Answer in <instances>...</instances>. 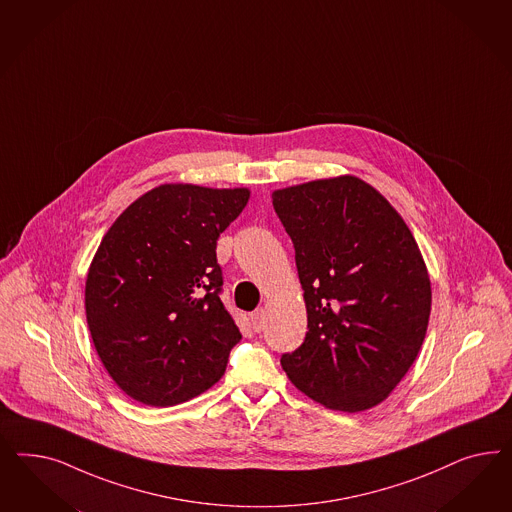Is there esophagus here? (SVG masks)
<instances>
[{"instance_id":"34e87169","label":"esophagus","mask_w":512,"mask_h":512,"mask_svg":"<svg viewBox=\"0 0 512 512\" xmlns=\"http://www.w3.org/2000/svg\"><path fill=\"white\" fill-rule=\"evenodd\" d=\"M264 319H266V311L263 308H259V310L253 311L251 313V325L253 328L259 332V330H263Z\"/></svg>"}]
</instances>
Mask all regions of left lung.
Segmentation results:
<instances>
[{
    "label": "left lung",
    "instance_id": "obj_1",
    "mask_svg": "<svg viewBox=\"0 0 512 512\" xmlns=\"http://www.w3.org/2000/svg\"><path fill=\"white\" fill-rule=\"evenodd\" d=\"M295 246L308 332L281 357L298 390L328 409L383 402L419 355L432 287L402 216L357 176L272 193Z\"/></svg>",
    "mask_w": 512,
    "mask_h": 512
}]
</instances>
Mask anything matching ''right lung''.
<instances>
[{"instance_id":"1","label":"right lung","mask_w":512,"mask_h":512,"mask_svg":"<svg viewBox=\"0 0 512 512\" xmlns=\"http://www.w3.org/2000/svg\"><path fill=\"white\" fill-rule=\"evenodd\" d=\"M249 189L163 184L129 204L86 278V319L114 383L152 407L214 387L242 334L225 310L216 246Z\"/></svg>"}]
</instances>
